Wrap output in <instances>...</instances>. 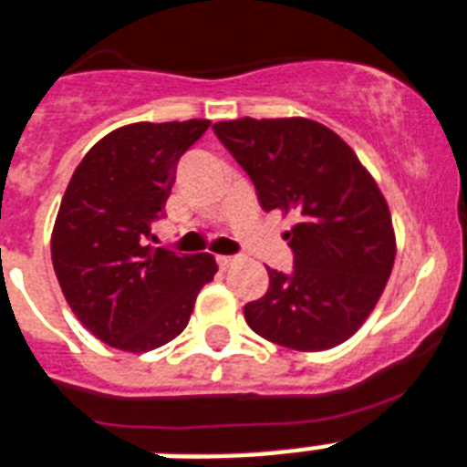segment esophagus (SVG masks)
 I'll return each instance as SVG.
<instances>
[{"instance_id":"obj_1","label":"esophagus","mask_w":467,"mask_h":467,"mask_svg":"<svg viewBox=\"0 0 467 467\" xmlns=\"http://www.w3.org/2000/svg\"><path fill=\"white\" fill-rule=\"evenodd\" d=\"M234 256H218V266L223 268V271H225V268H230V266H234Z\"/></svg>"}]
</instances>
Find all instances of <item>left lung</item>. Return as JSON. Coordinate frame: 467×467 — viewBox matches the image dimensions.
<instances>
[{"mask_svg":"<svg viewBox=\"0 0 467 467\" xmlns=\"http://www.w3.org/2000/svg\"><path fill=\"white\" fill-rule=\"evenodd\" d=\"M264 211L295 213V268H268L264 297L244 305L261 338L302 352L345 343L384 293L396 259L391 211L348 143L305 117L215 122Z\"/></svg>","mask_w":467,"mask_h":467,"instance_id":"8db88e82","label":"left lung"}]
</instances>
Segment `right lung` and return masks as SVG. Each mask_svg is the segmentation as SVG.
<instances>
[{
	"mask_svg": "<svg viewBox=\"0 0 467 467\" xmlns=\"http://www.w3.org/2000/svg\"><path fill=\"white\" fill-rule=\"evenodd\" d=\"M208 119L136 122L102 136L74 170L52 230V266L71 312L98 340L148 352L177 338L218 271L211 254L148 244L174 168Z\"/></svg>",
	"mask_w": 467,
	"mask_h": 467,
	"instance_id": "add662e5",
	"label": "right lung"
}]
</instances>
